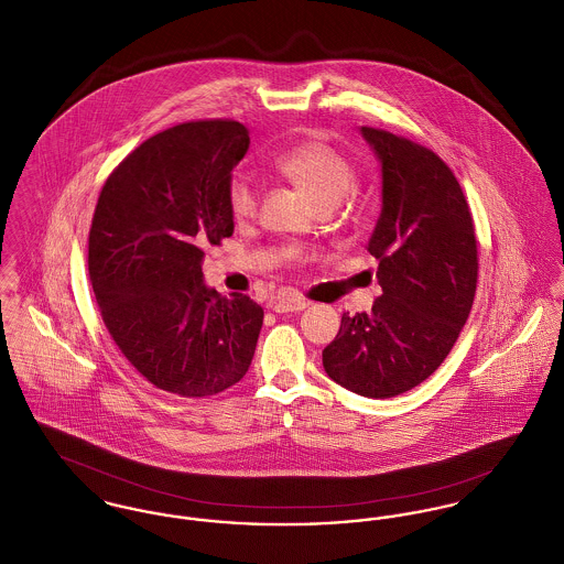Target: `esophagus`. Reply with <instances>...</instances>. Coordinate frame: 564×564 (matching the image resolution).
Returning <instances> with one entry per match:
<instances>
[{
  "instance_id": "obj_1",
  "label": "esophagus",
  "mask_w": 564,
  "mask_h": 564,
  "mask_svg": "<svg viewBox=\"0 0 564 564\" xmlns=\"http://www.w3.org/2000/svg\"><path fill=\"white\" fill-rule=\"evenodd\" d=\"M308 303L301 299V296H281V299H276V301H272L270 303V308L274 311V313H290V311H303L306 308Z\"/></svg>"
}]
</instances>
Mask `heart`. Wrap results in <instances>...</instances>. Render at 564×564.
I'll list each match as a JSON object with an SVG mask.
<instances>
[{"instance_id": "b5f03b06", "label": "heart", "mask_w": 564, "mask_h": 564, "mask_svg": "<svg viewBox=\"0 0 564 564\" xmlns=\"http://www.w3.org/2000/svg\"><path fill=\"white\" fill-rule=\"evenodd\" d=\"M279 174L290 177L313 195L319 206H335L356 182L354 165L326 141L296 143L274 156ZM260 180L247 170L234 172L227 182V208L238 223L258 215Z\"/></svg>"}]
</instances>
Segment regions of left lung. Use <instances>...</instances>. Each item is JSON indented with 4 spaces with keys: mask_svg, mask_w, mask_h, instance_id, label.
<instances>
[{
    "mask_svg": "<svg viewBox=\"0 0 564 564\" xmlns=\"http://www.w3.org/2000/svg\"><path fill=\"white\" fill-rule=\"evenodd\" d=\"M382 163V213L369 240L382 296L344 313L322 360L344 389L389 399L427 380L455 346L475 303L477 236L466 195L434 150L362 127Z\"/></svg>",
    "mask_w": 564,
    "mask_h": 564,
    "instance_id": "obj_1",
    "label": "left lung"
}]
</instances>
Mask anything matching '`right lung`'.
<instances>
[{"label": "right lung", "mask_w": 564, "mask_h": 564, "mask_svg": "<svg viewBox=\"0 0 564 564\" xmlns=\"http://www.w3.org/2000/svg\"><path fill=\"white\" fill-rule=\"evenodd\" d=\"M236 120L156 132L109 174L91 218L87 270L100 317L156 389L217 394L245 378L263 308L204 285L208 247L234 234L231 170L249 150Z\"/></svg>", "instance_id": "1"}]
</instances>
